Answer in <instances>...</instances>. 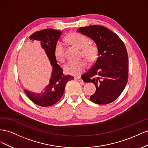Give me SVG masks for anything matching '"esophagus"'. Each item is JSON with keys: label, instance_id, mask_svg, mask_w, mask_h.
I'll list each match as a JSON object with an SVG mask.
<instances>
[{"label": "esophagus", "instance_id": "1", "mask_svg": "<svg viewBox=\"0 0 148 148\" xmlns=\"http://www.w3.org/2000/svg\"><path fill=\"white\" fill-rule=\"evenodd\" d=\"M74 79L76 80V81H79V82H83V80L82 79L81 77H74Z\"/></svg>", "mask_w": 148, "mask_h": 148}]
</instances>
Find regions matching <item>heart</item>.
Wrapping results in <instances>:
<instances>
[{"label": "heart", "mask_w": 148, "mask_h": 148, "mask_svg": "<svg viewBox=\"0 0 148 148\" xmlns=\"http://www.w3.org/2000/svg\"><path fill=\"white\" fill-rule=\"evenodd\" d=\"M67 40L79 48L82 49L83 56L88 61H94L97 54V49L94 45H88V40L84 35L73 33L66 37ZM54 54L56 60L63 62L65 58V46L62 41H58L54 49ZM87 64L84 61H68L64 65L63 69L67 74L77 75L81 74L86 69Z\"/></svg>", "instance_id": "1"}]
</instances>
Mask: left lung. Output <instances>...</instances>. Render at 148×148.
<instances>
[{
    "label": "left lung",
    "instance_id": "left-lung-1",
    "mask_svg": "<svg viewBox=\"0 0 148 148\" xmlns=\"http://www.w3.org/2000/svg\"><path fill=\"white\" fill-rule=\"evenodd\" d=\"M77 32L95 42L98 58L81 78L96 87L90 99L97 104H108L123 91L128 81V54L123 42L109 29L100 25L81 27Z\"/></svg>",
    "mask_w": 148,
    "mask_h": 148
}]
</instances>
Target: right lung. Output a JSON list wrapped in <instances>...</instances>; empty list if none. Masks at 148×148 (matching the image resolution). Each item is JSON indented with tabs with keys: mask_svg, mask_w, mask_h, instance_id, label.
<instances>
[{
	"mask_svg": "<svg viewBox=\"0 0 148 148\" xmlns=\"http://www.w3.org/2000/svg\"><path fill=\"white\" fill-rule=\"evenodd\" d=\"M61 31L48 28L36 32L29 36L32 41H40L50 64L52 66V73L49 83L41 92L37 93L25 89L28 97L33 103L41 107L51 106L58 102L64 94L67 82L74 79L71 75H64L61 67L58 64L54 54V49L61 35Z\"/></svg>",
	"mask_w": 148,
	"mask_h": 148,
	"instance_id": "obj_1",
	"label": "right lung"
}]
</instances>
